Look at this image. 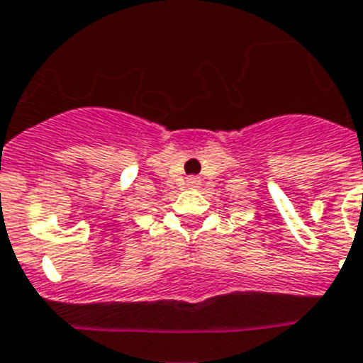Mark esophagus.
I'll return each mask as SVG.
<instances>
[{"instance_id":"34e87169","label":"esophagus","mask_w":363,"mask_h":363,"mask_svg":"<svg viewBox=\"0 0 363 363\" xmlns=\"http://www.w3.org/2000/svg\"><path fill=\"white\" fill-rule=\"evenodd\" d=\"M188 186L190 188L199 186V179H196V177H188Z\"/></svg>"}]
</instances>
